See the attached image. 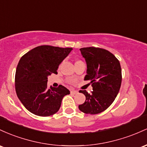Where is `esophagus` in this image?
Instances as JSON below:
<instances>
[{
  "mask_svg": "<svg viewBox=\"0 0 147 147\" xmlns=\"http://www.w3.org/2000/svg\"><path fill=\"white\" fill-rule=\"evenodd\" d=\"M78 92L76 91V90H71V94H78Z\"/></svg>",
  "mask_w": 147,
  "mask_h": 147,
  "instance_id": "1",
  "label": "esophagus"
}]
</instances>
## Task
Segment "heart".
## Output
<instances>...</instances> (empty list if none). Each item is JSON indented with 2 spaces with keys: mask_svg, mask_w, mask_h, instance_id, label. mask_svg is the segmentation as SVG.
Here are the masks:
<instances>
[{
  "mask_svg": "<svg viewBox=\"0 0 147 147\" xmlns=\"http://www.w3.org/2000/svg\"><path fill=\"white\" fill-rule=\"evenodd\" d=\"M77 62H80V60H78V61H77Z\"/></svg>",
  "mask_w": 147,
  "mask_h": 147,
  "instance_id": "obj_1",
  "label": "heart"
}]
</instances>
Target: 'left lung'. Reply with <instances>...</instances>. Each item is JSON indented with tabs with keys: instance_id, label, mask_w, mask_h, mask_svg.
<instances>
[{
	"instance_id": "left-lung-1",
	"label": "left lung",
	"mask_w": 147,
	"mask_h": 147,
	"mask_svg": "<svg viewBox=\"0 0 147 147\" xmlns=\"http://www.w3.org/2000/svg\"><path fill=\"white\" fill-rule=\"evenodd\" d=\"M87 63V75L85 80H90L93 91L79 92L86 97L84 103L78 105L82 113L95 115L104 111L118 94L121 87V69L119 61L105 49L86 47L80 49Z\"/></svg>"
}]
</instances>
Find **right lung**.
<instances>
[{
    "instance_id": "add662e5",
    "label": "right lung",
    "mask_w": 147,
    "mask_h": 147,
    "mask_svg": "<svg viewBox=\"0 0 147 147\" xmlns=\"http://www.w3.org/2000/svg\"><path fill=\"white\" fill-rule=\"evenodd\" d=\"M72 48L39 46L21 57L16 67L15 89L18 98L34 115L48 117L57 113L70 92L60 85L48 88V76L57 74L59 65Z\"/></svg>"
}]
</instances>
